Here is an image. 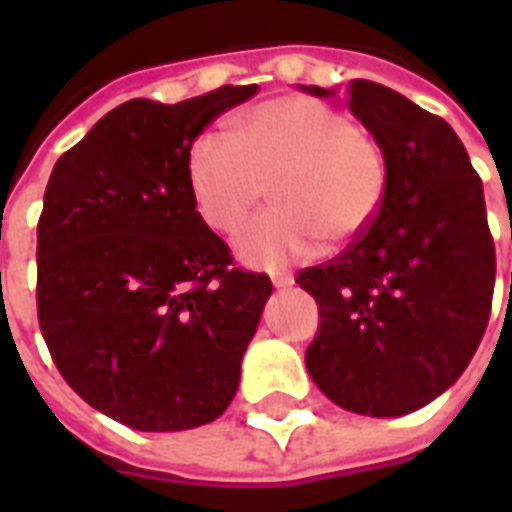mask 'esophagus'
Here are the masks:
<instances>
[{
  "label": "esophagus",
  "mask_w": 512,
  "mask_h": 512,
  "mask_svg": "<svg viewBox=\"0 0 512 512\" xmlns=\"http://www.w3.org/2000/svg\"><path fill=\"white\" fill-rule=\"evenodd\" d=\"M295 284V279L289 276V273H279V276H273V287L276 289H287Z\"/></svg>",
  "instance_id": "obj_1"
}]
</instances>
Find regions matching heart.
Instances as JSON below:
<instances>
[{"instance_id": "b5f03b06", "label": "heart", "mask_w": 512, "mask_h": 512, "mask_svg": "<svg viewBox=\"0 0 512 512\" xmlns=\"http://www.w3.org/2000/svg\"><path fill=\"white\" fill-rule=\"evenodd\" d=\"M276 207L236 233L255 268H281L361 239L388 193V159L372 132L305 95L265 100L236 116L233 135L204 132L188 151V185L204 223L231 233L263 201Z\"/></svg>"}]
</instances>
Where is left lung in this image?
Instances as JSON below:
<instances>
[{"instance_id":"1","label":"left lung","mask_w":512,"mask_h":512,"mask_svg":"<svg viewBox=\"0 0 512 512\" xmlns=\"http://www.w3.org/2000/svg\"><path fill=\"white\" fill-rule=\"evenodd\" d=\"M348 108L385 151L388 193L361 239L297 273L321 313L305 366L342 409L401 417L452 388L476 353L492 313L494 241L481 177L441 116L366 79L348 84Z\"/></svg>"}]
</instances>
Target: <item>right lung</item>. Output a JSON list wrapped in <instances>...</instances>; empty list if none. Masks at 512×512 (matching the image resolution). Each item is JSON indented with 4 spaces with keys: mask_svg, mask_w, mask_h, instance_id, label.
Wrapping results in <instances>:
<instances>
[{
    "mask_svg": "<svg viewBox=\"0 0 512 512\" xmlns=\"http://www.w3.org/2000/svg\"><path fill=\"white\" fill-rule=\"evenodd\" d=\"M255 92L127 100L52 167L36 225L39 329L63 380L127 428H199L236 396L273 287L233 268L196 212L188 151Z\"/></svg>",
    "mask_w": 512,
    "mask_h": 512,
    "instance_id": "right-lung-1",
    "label": "right lung"
}]
</instances>
